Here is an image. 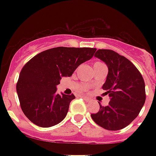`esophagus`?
<instances>
[{
    "label": "esophagus",
    "mask_w": 156,
    "mask_h": 156,
    "mask_svg": "<svg viewBox=\"0 0 156 156\" xmlns=\"http://www.w3.org/2000/svg\"><path fill=\"white\" fill-rule=\"evenodd\" d=\"M82 98H83L84 100H86V101H89V100H90V99H89V98L87 97V96H84V95H82Z\"/></svg>",
    "instance_id": "34e87169"
}]
</instances>
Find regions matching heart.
I'll return each mask as SVG.
<instances>
[{"instance_id":"heart-1","label":"heart","mask_w":156,"mask_h":156,"mask_svg":"<svg viewBox=\"0 0 156 156\" xmlns=\"http://www.w3.org/2000/svg\"><path fill=\"white\" fill-rule=\"evenodd\" d=\"M100 65H104V63L100 62V61H97V62H95V63L94 64V66H100Z\"/></svg>"}]
</instances>
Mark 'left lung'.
<instances>
[{
    "mask_svg": "<svg viewBox=\"0 0 156 156\" xmlns=\"http://www.w3.org/2000/svg\"><path fill=\"white\" fill-rule=\"evenodd\" d=\"M95 56L104 61L108 68L102 88L111 100L107 106L99 103V112L90 116L102 128L119 130L129 126L138 116L145 104L144 79L129 60L112 50L99 49Z\"/></svg>",
    "mask_w": 156,
    "mask_h": 156,
    "instance_id": "obj_1",
    "label": "left lung"
}]
</instances>
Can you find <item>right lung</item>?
<instances>
[{
    "label": "right lung",
    "instance_id": "right-lung-1",
    "mask_svg": "<svg viewBox=\"0 0 156 156\" xmlns=\"http://www.w3.org/2000/svg\"><path fill=\"white\" fill-rule=\"evenodd\" d=\"M96 51L92 48L57 47L45 50L23 67L16 85L21 108L32 123L51 127L60 123L68 112L73 94L56 93L62 77H70L81 64Z\"/></svg>",
    "mask_w": 156,
    "mask_h": 156
}]
</instances>
